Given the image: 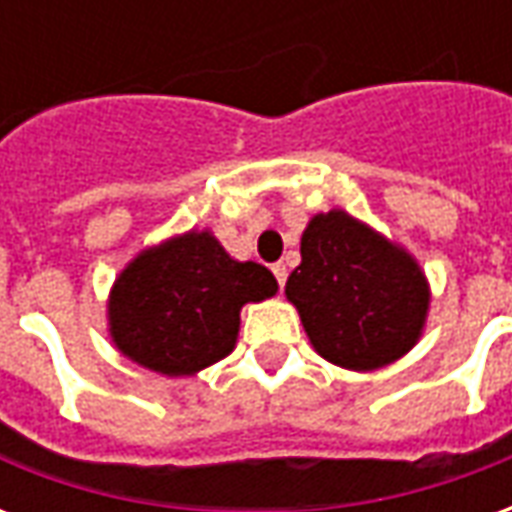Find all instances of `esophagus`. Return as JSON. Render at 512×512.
Masks as SVG:
<instances>
[{"label":"esophagus","instance_id":"esophagus-1","mask_svg":"<svg viewBox=\"0 0 512 512\" xmlns=\"http://www.w3.org/2000/svg\"><path fill=\"white\" fill-rule=\"evenodd\" d=\"M271 271H274V277H277L279 288H285V279H288V268H285V263H277Z\"/></svg>","mask_w":512,"mask_h":512}]
</instances>
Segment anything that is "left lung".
Instances as JSON below:
<instances>
[{"mask_svg":"<svg viewBox=\"0 0 512 512\" xmlns=\"http://www.w3.org/2000/svg\"><path fill=\"white\" fill-rule=\"evenodd\" d=\"M285 296L299 310L312 348L356 373L408 354L430 307L417 260L340 208L310 219Z\"/></svg>","mask_w":512,"mask_h":512,"instance_id":"8db88e82","label":"left lung"}]
</instances>
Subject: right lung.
Returning <instances> with one entry per match:
<instances>
[{"label": "right lung", "instance_id": "add662e5", "mask_svg": "<svg viewBox=\"0 0 512 512\" xmlns=\"http://www.w3.org/2000/svg\"><path fill=\"white\" fill-rule=\"evenodd\" d=\"M277 279L260 263H238L208 230H189L142 249L109 293L117 351L161 376H194L230 354L241 307L271 299Z\"/></svg>", "mask_w": 512, "mask_h": 512}]
</instances>
